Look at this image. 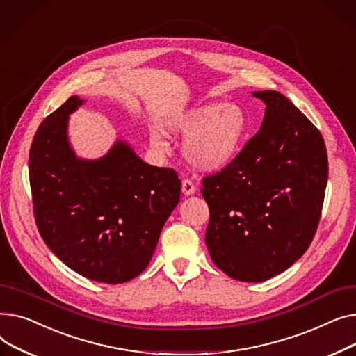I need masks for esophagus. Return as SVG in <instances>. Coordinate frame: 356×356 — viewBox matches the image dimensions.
I'll return each mask as SVG.
<instances>
[{
	"label": "esophagus",
	"mask_w": 356,
	"mask_h": 356,
	"mask_svg": "<svg viewBox=\"0 0 356 356\" xmlns=\"http://www.w3.org/2000/svg\"><path fill=\"white\" fill-rule=\"evenodd\" d=\"M195 185L191 179H184L182 181V194L184 195H193L195 193Z\"/></svg>",
	"instance_id": "esophagus-1"
}]
</instances>
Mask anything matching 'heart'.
<instances>
[{
    "label": "heart",
    "mask_w": 356,
    "mask_h": 356,
    "mask_svg": "<svg viewBox=\"0 0 356 356\" xmlns=\"http://www.w3.org/2000/svg\"><path fill=\"white\" fill-rule=\"evenodd\" d=\"M163 129L172 136H186L182 146L186 161L200 171L214 172L237 156L245 135V118L236 104L208 102L172 118ZM149 143L156 151L168 149V142L158 131L149 134Z\"/></svg>",
    "instance_id": "1"
}]
</instances>
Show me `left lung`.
Masks as SVG:
<instances>
[{"label": "left lung", "mask_w": 356, "mask_h": 356, "mask_svg": "<svg viewBox=\"0 0 356 356\" xmlns=\"http://www.w3.org/2000/svg\"><path fill=\"white\" fill-rule=\"evenodd\" d=\"M266 104L259 132L221 172L202 179L210 208L205 244L214 264L240 282H264L296 263L315 237L327 182L321 132L284 95Z\"/></svg>", "instance_id": "8db88e82"}]
</instances>
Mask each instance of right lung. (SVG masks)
<instances>
[{
	"mask_svg": "<svg viewBox=\"0 0 356 356\" xmlns=\"http://www.w3.org/2000/svg\"><path fill=\"white\" fill-rule=\"evenodd\" d=\"M69 97L38 127L29 156L35 224L51 252L76 273L119 284L149 264L162 227L179 202L171 168L143 162L124 140L99 159H81L67 138Z\"/></svg>",
	"mask_w": 356,
	"mask_h": 356,
	"instance_id": "obj_1",
	"label": "right lung"
}]
</instances>
